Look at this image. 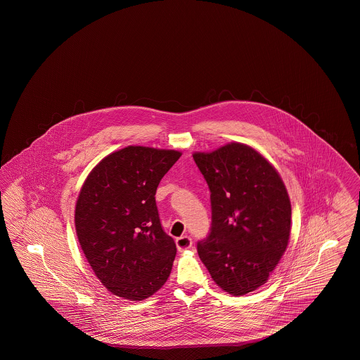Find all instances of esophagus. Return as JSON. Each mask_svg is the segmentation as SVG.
I'll use <instances>...</instances> for the list:
<instances>
[{
  "label": "esophagus",
  "mask_w": 360,
  "mask_h": 360,
  "mask_svg": "<svg viewBox=\"0 0 360 360\" xmlns=\"http://www.w3.org/2000/svg\"><path fill=\"white\" fill-rule=\"evenodd\" d=\"M175 243H176L178 251H186L188 248H191V245H193V240H191V238H188V235L178 238L175 240Z\"/></svg>",
  "instance_id": "esophagus-1"
}]
</instances>
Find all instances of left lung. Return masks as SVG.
Returning <instances> with one entry per match:
<instances>
[{
	"instance_id": "8db88e82",
	"label": "left lung",
	"mask_w": 360,
	"mask_h": 360,
	"mask_svg": "<svg viewBox=\"0 0 360 360\" xmlns=\"http://www.w3.org/2000/svg\"><path fill=\"white\" fill-rule=\"evenodd\" d=\"M193 158L212 193V229L198 255L220 289L245 295L267 282L288 248L289 193L274 166L248 144L232 141Z\"/></svg>"
}]
</instances>
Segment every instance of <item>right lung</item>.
I'll list each match as a JSON object with an SVG mask.
<instances>
[{
	"label": "right lung",
	"instance_id": "right-lung-1",
	"mask_svg": "<svg viewBox=\"0 0 360 360\" xmlns=\"http://www.w3.org/2000/svg\"><path fill=\"white\" fill-rule=\"evenodd\" d=\"M181 155L128 146L86 176L74 212L77 238L96 276L117 297L143 301L170 276L176 247L162 229L155 193Z\"/></svg>",
	"mask_w": 360,
	"mask_h": 360
}]
</instances>
